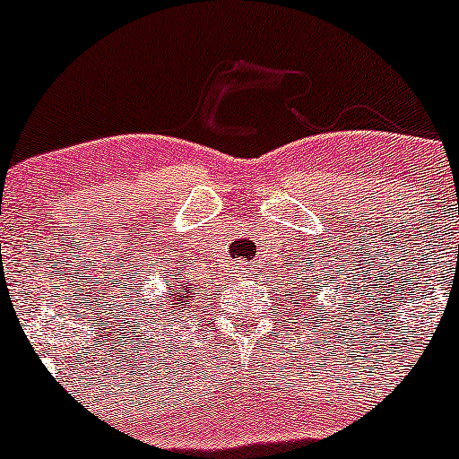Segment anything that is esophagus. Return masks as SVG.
Returning <instances> with one entry per match:
<instances>
[{
    "mask_svg": "<svg viewBox=\"0 0 459 459\" xmlns=\"http://www.w3.org/2000/svg\"><path fill=\"white\" fill-rule=\"evenodd\" d=\"M242 269H244V264H242ZM244 273H247V271H244Z\"/></svg>",
    "mask_w": 459,
    "mask_h": 459,
    "instance_id": "1",
    "label": "esophagus"
}]
</instances>
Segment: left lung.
I'll use <instances>...</instances> for the list:
<instances>
[{
	"mask_svg": "<svg viewBox=\"0 0 459 459\" xmlns=\"http://www.w3.org/2000/svg\"><path fill=\"white\" fill-rule=\"evenodd\" d=\"M302 282H305V278H302ZM307 287H314V280H311V282H307V284H298V287H293V296L298 298L300 293H307Z\"/></svg>",
	"mask_w": 459,
	"mask_h": 459,
	"instance_id": "8db88e82",
	"label": "left lung"
}]
</instances>
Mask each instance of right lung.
<instances>
[{
    "instance_id": "add662e5",
    "label": "right lung",
    "mask_w": 459,
    "mask_h": 459,
    "mask_svg": "<svg viewBox=\"0 0 459 459\" xmlns=\"http://www.w3.org/2000/svg\"><path fill=\"white\" fill-rule=\"evenodd\" d=\"M177 275L179 278H175V287H172V291L168 293V300L166 302V316H177L179 318V311L186 309V307H190V302L195 300V291H197V284L193 282H186L184 278H181V271H177Z\"/></svg>"
}]
</instances>
